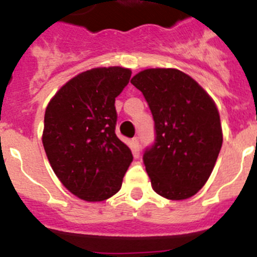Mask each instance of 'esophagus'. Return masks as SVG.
Returning a JSON list of instances; mask_svg holds the SVG:
<instances>
[{
	"mask_svg": "<svg viewBox=\"0 0 257 257\" xmlns=\"http://www.w3.org/2000/svg\"><path fill=\"white\" fill-rule=\"evenodd\" d=\"M132 142H133V146H135V149L136 150H140V139L139 137H133V140H132Z\"/></svg>",
	"mask_w": 257,
	"mask_h": 257,
	"instance_id": "1",
	"label": "esophagus"
}]
</instances>
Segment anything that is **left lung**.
<instances>
[{
  "mask_svg": "<svg viewBox=\"0 0 257 257\" xmlns=\"http://www.w3.org/2000/svg\"><path fill=\"white\" fill-rule=\"evenodd\" d=\"M131 83L145 96L154 144L144 165L158 195L184 200L204 187L222 146L218 109L205 90L178 69H146Z\"/></svg>",
  "mask_w": 257,
  "mask_h": 257,
  "instance_id": "8db88e82",
  "label": "left lung"
}]
</instances>
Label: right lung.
Masks as SVG:
<instances>
[{"label":"right lung","mask_w":257,"mask_h":257,"mask_svg":"<svg viewBox=\"0 0 257 257\" xmlns=\"http://www.w3.org/2000/svg\"><path fill=\"white\" fill-rule=\"evenodd\" d=\"M131 74L120 66L81 73L45 109V154L60 182L86 201H103L118 192L133 161L131 149L115 133V98Z\"/></svg>","instance_id":"add662e5"}]
</instances>
